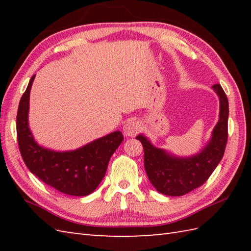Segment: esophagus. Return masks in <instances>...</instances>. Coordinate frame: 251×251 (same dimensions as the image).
Instances as JSON below:
<instances>
[{
    "instance_id": "1",
    "label": "esophagus",
    "mask_w": 251,
    "mask_h": 251,
    "mask_svg": "<svg viewBox=\"0 0 251 251\" xmlns=\"http://www.w3.org/2000/svg\"><path fill=\"white\" fill-rule=\"evenodd\" d=\"M123 131L126 137H135L140 131V124L137 121H128L123 127Z\"/></svg>"
}]
</instances>
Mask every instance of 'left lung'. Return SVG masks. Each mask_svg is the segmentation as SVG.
Returning <instances> with one entry per match:
<instances>
[{"mask_svg":"<svg viewBox=\"0 0 251 251\" xmlns=\"http://www.w3.org/2000/svg\"><path fill=\"white\" fill-rule=\"evenodd\" d=\"M220 100L219 121L209 142L202 150L189 157H179L154 147L143 135H138L145 151L148 178L159 193L181 196L204 184L223 157L227 141L228 101L220 84L212 86Z\"/></svg>","mask_w":251,"mask_h":251,"instance_id":"8db88e82","label":"left lung"}]
</instances>
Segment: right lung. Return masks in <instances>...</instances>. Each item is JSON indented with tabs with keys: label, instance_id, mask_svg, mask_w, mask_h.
Instances as JSON below:
<instances>
[{
	"label": "right lung",
	"instance_id": "add662e5",
	"mask_svg": "<svg viewBox=\"0 0 251 251\" xmlns=\"http://www.w3.org/2000/svg\"><path fill=\"white\" fill-rule=\"evenodd\" d=\"M31 77L20 99L17 120V140L25 166L47 185L72 196H86L97 189L103 179L112 154L124 140L121 131H114L73 151L57 152L35 142L29 128V99Z\"/></svg>",
	"mask_w": 251,
	"mask_h": 251
}]
</instances>
